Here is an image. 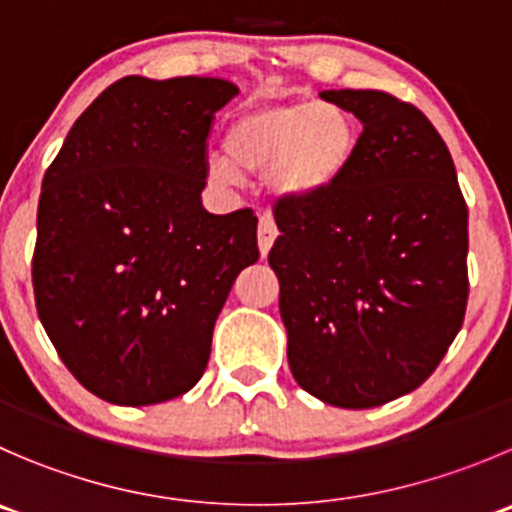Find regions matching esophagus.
Masks as SVG:
<instances>
[{"mask_svg":"<svg viewBox=\"0 0 512 512\" xmlns=\"http://www.w3.org/2000/svg\"><path fill=\"white\" fill-rule=\"evenodd\" d=\"M277 240V225L272 220L270 212H262L260 215V225H257V245H260L262 255H267L272 247V242Z\"/></svg>","mask_w":512,"mask_h":512,"instance_id":"1","label":"esophagus"}]
</instances>
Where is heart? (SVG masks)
Returning a JSON list of instances; mask_svg holds the SVG:
<instances>
[{"label":"heart","mask_w":512,"mask_h":512,"mask_svg":"<svg viewBox=\"0 0 512 512\" xmlns=\"http://www.w3.org/2000/svg\"><path fill=\"white\" fill-rule=\"evenodd\" d=\"M360 145L355 119L330 102L267 99L240 109L225 130V155H212L207 172L217 185L267 170V185L287 200L330 192L350 170Z\"/></svg>","instance_id":"heart-1"}]
</instances>
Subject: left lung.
I'll use <instances>...</instances> for the list:
<instances>
[{
  "mask_svg": "<svg viewBox=\"0 0 512 512\" xmlns=\"http://www.w3.org/2000/svg\"><path fill=\"white\" fill-rule=\"evenodd\" d=\"M362 122L347 175L277 200L270 250L297 385L347 410L420 388L465 320L468 205L430 119L377 89H327Z\"/></svg>",
  "mask_w": 512,
  "mask_h": 512,
  "instance_id": "left-lung-1",
  "label": "left lung"
}]
</instances>
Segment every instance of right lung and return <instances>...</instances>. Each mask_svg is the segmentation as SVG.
<instances>
[{
	"instance_id": "add662e5",
	"label": "right lung",
	"mask_w": 512,
	"mask_h": 512,
	"mask_svg": "<svg viewBox=\"0 0 512 512\" xmlns=\"http://www.w3.org/2000/svg\"><path fill=\"white\" fill-rule=\"evenodd\" d=\"M237 94L217 77H122L44 172L32 285L39 320L89 393L155 405L195 388L215 320L255 265L252 210L210 215L207 137Z\"/></svg>"
}]
</instances>
